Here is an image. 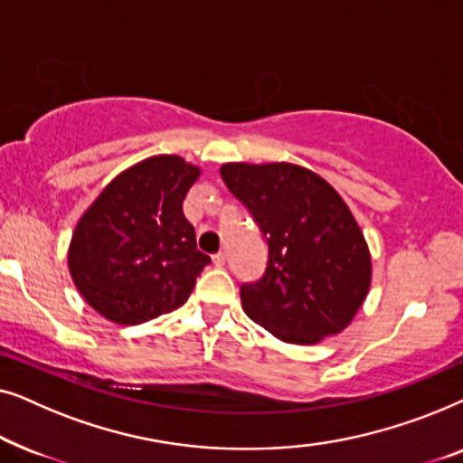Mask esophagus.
I'll use <instances>...</instances> for the list:
<instances>
[{
	"label": "esophagus",
	"instance_id": "esophagus-1",
	"mask_svg": "<svg viewBox=\"0 0 463 463\" xmlns=\"http://www.w3.org/2000/svg\"><path fill=\"white\" fill-rule=\"evenodd\" d=\"M225 261H227L225 252H217V255H213V263H214V265H217V268H223V265H225Z\"/></svg>",
	"mask_w": 463,
	"mask_h": 463
}]
</instances>
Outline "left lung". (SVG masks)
I'll list each match as a JSON object with an SVG mask.
<instances>
[{
	"instance_id": "obj_1",
	"label": "left lung",
	"mask_w": 463,
	"mask_h": 463,
	"mask_svg": "<svg viewBox=\"0 0 463 463\" xmlns=\"http://www.w3.org/2000/svg\"><path fill=\"white\" fill-rule=\"evenodd\" d=\"M269 246L268 269L240 290L242 309L284 344L312 345L350 326L371 288V252L331 183L288 162L221 166Z\"/></svg>"
}]
</instances>
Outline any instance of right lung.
I'll list each match as a JSON object with an SVG mask.
<instances>
[{
  "label": "right lung",
  "mask_w": 463,
  "mask_h": 463,
  "mask_svg": "<svg viewBox=\"0 0 463 463\" xmlns=\"http://www.w3.org/2000/svg\"><path fill=\"white\" fill-rule=\"evenodd\" d=\"M200 175L181 156H151L122 170L86 208L67 263L94 312L116 325H141L189 299L211 263L183 214Z\"/></svg>",
  "instance_id": "1"
}]
</instances>
